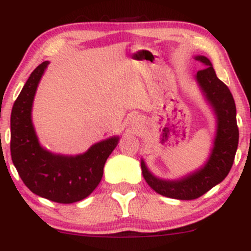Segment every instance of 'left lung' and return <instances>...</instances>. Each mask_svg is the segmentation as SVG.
Returning a JSON list of instances; mask_svg holds the SVG:
<instances>
[{"instance_id": "obj_1", "label": "left lung", "mask_w": 251, "mask_h": 251, "mask_svg": "<svg viewBox=\"0 0 251 251\" xmlns=\"http://www.w3.org/2000/svg\"><path fill=\"white\" fill-rule=\"evenodd\" d=\"M205 68L197 72V79L206 99L217 116V134L209 162L203 169L179 180H162L150 174L142 160L143 177L150 188L157 194L176 200H196L221 183L234 164L238 146V127L236 122V106L231 92L216 75L211 62L205 56H196Z\"/></svg>"}]
</instances>
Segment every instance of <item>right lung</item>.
I'll return each mask as SVG.
<instances>
[{
    "label": "right lung",
    "instance_id": "right-lung-1",
    "mask_svg": "<svg viewBox=\"0 0 251 251\" xmlns=\"http://www.w3.org/2000/svg\"><path fill=\"white\" fill-rule=\"evenodd\" d=\"M48 61L39 65L14 102L10 117L11 160L25 185L51 201L70 204L86 198L100 183L103 166L119 138H109L75 157L56 155L41 148L31 124L34 96Z\"/></svg>",
    "mask_w": 251,
    "mask_h": 251
}]
</instances>
